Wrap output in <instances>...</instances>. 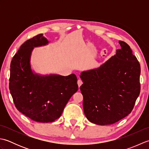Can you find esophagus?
<instances>
[{
  "label": "esophagus",
  "mask_w": 149,
  "mask_h": 149,
  "mask_svg": "<svg viewBox=\"0 0 149 149\" xmlns=\"http://www.w3.org/2000/svg\"><path fill=\"white\" fill-rule=\"evenodd\" d=\"M77 84H78V86L79 87H80L81 86V84H83V81L81 79H79L78 81H77Z\"/></svg>",
  "instance_id": "34e87169"
}]
</instances>
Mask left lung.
Instances as JSON below:
<instances>
[{"label": "left lung", "mask_w": 149, "mask_h": 149, "mask_svg": "<svg viewBox=\"0 0 149 149\" xmlns=\"http://www.w3.org/2000/svg\"><path fill=\"white\" fill-rule=\"evenodd\" d=\"M100 67L81 72L84 115L91 123L110 125L131 113L140 93V65L127 43Z\"/></svg>", "instance_id": "1"}]
</instances>
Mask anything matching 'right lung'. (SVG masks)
I'll use <instances>...</instances> for the list:
<instances>
[{"instance_id": "right-lung-1", "label": "right lung", "mask_w": 149, "mask_h": 149, "mask_svg": "<svg viewBox=\"0 0 149 149\" xmlns=\"http://www.w3.org/2000/svg\"><path fill=\"white\" fill-rule=\"evenodd\" d=\"M49 42L43 34L27 40L13 58L9 88L15 107L34 121L48 123L61 116L71 97L78 90L76 75H42L34 73L31 57L34 47Z\"/></svg>"}]
</instances>
